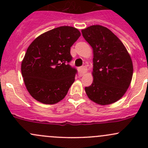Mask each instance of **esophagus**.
Segmentation results:
<instances>
[{
	"label": "esophagus",
	"mask_w": 148,
	"mask_h": 148,
	"mask_svg": "<svg viewBox=\"0 0 148 148\" xmlns=\"http://www.w3.org/2000/svg\"><path fill=\"white\" fill-rule=\"evenodd\" d=\"M86 71H87V69H86V66H82L81 68L79 69V74L81 76L84 75Z\"/></svg>",
	"instance_id": "1"
}]
</instances>
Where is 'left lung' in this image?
Segmentation results:
<instances>
[{
    "label": "left lung",
    "instance_id": "left-lung-1",
    "mask_svg": "<svg viewBox=\"0 0 148 148\" xmlns=\"http://www.w3.org/2000/svg\"><path fill=\"white\" fill-rule=\"evenodd\" d=\"M93 49V82L85 92L90 100L108 105L120 99L132 81L133 65L123 43L110 29L93 25L82 30Z\"/></svg>",
    "mask_w": 148,
    "mask_h": 148
}]
</instances>
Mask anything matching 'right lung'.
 <instances>
[{
    "label": "right lung",
    "mask_w": 148,
    "mask_h": 148,
    "mask_svg": "<svg viewBox=\"0 0 148 148\" xmlns=\"http://www.w3.org/2000/svg\"><path fill=\"white\" fill-rule=\"evenodd\" d=\"M81 36L77 28L60 26L38 36L28 47L21 62V74L33 98L53 104L65 97L77 70L68 64L70 48Z\"/></svg>",
    "instance_id": "right-lung-1"
}]
</instances>
